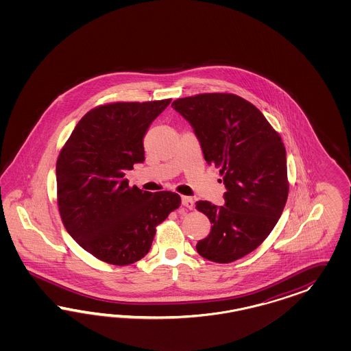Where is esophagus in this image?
I'll return each mask as SVG.
<instances>
[{"label": "esophagus", "mask_w": 351, "mask_h": 351, "mask_svg": "<svg viewBox=\"0 0 351 351\" xmlns=\"http://www.w3.org/2000/svg\"><path fill=\"white\" fill-rule=\"evenodd\" d=\"M181 204L184 206V207H186V208H189L191 210L193 207H194V201H193V198L191 197H181Z\"/></svg>", "instance_id": "obj_1"}]
</instances>
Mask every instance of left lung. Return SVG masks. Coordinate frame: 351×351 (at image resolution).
Instances as JSON below:
<instances>
[{
  "mask_svg": "<svg viewBox=\"0 0 351 351\" xmlns=\"http://www.w3.org/2000/svg\"><path fill=\"white\" fill-rule=\"evenodd\" d=\"M172 108L191 123L208 165L220 167L223 206L195 203L213 223L198 254L228 264L252 252L276 226L288 197L286 148L254 104L233 94L178 99Z\"/></svg>",
  "mask_w": 351,
  "mask_h": 351,
  "instance_id": "left-lung-1",
  "label": "left lung"
}]
</instances>
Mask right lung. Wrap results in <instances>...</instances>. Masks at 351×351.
<instances>
[{"label":"right lung","instance_id":"add662e5","mask_svg":"<svg viewBox=\"0 0 351 351\" xmlns=\"http://www.w3.org/2000/svg\"><path fill=\"white\" fill-rule=\"evenodd\" d=\"M171 99L97 106L77 123L56 162L58 204L66 232L96 258L134 264L156 226L180 206L172 191L128 186L125 171L143 163L144 136Z\"/></svg>","mask_w":351,"mask_h":351}]
</instances>
